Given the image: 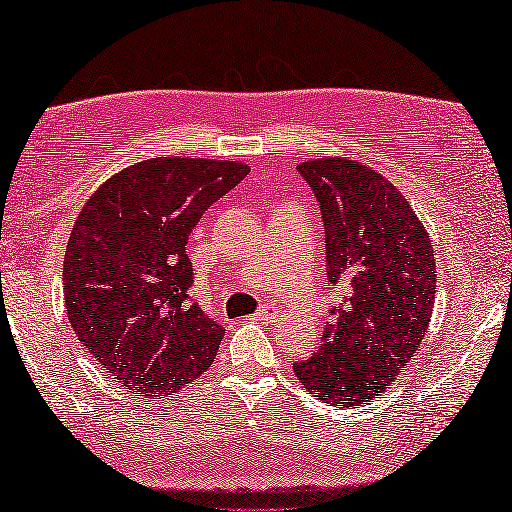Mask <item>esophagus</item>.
Here are the masks:
<instances>
[{
    "label": "esophagus",
    "mask_w": 512,
    "mask_h": 512,
    "mask_svg": "<svg viewBox=\"0 0 512 512\" xmlns=\"http://www.w3.org/2000/svg\"><path fill=\"white\" fill-rule=\"evenodd\" d=\"M271 319H275V314L264 310V307H259V310L255 312V321H262V323H271Z\"/></svg>",
    "instance_id": "34e87169"
}]
</instances>
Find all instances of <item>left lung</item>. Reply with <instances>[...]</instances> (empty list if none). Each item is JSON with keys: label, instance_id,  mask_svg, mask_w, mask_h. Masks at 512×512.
Listing matches in <instances>:
<instances>
[{"label": "left lung", "instance_id": "1", "mask_svg": "<svg viewBox=\"0 0 512 512\" xmlns=\"http://www.w3.org/2000/svg\"><path fill=\"white\" fill-rule=\"evenodd\" d=\"M319 200L326 278L342 294L312 358L294 364L305 389L330 405L378 399L412 360L435 298L431 239L383 175L348 159L298 166Z\"/></svg>", "mask_w": 512, "mask_h": 512}]
</instances>
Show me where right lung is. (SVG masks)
I'll use <instances>...</instances> for the list:
<instances>
[{
  "mask_svg": "<svg viewBox=\"0 0 512 512\" xmlns=\"http://www.w3.org/2000/svg\"><path fill=\"white\" fill-rule=\"evenodd\" d=\"M246 164L159 157L120 170L70 232L63 294L79 342L129 394L152 399L196 380L225 330L189 296L186 241Z\"/></svg>",
  "mask_w": 512,
  "mask_h": 512,
  "instance_id": "obj_1",
  "label": "right lung"
}]
</instances>
